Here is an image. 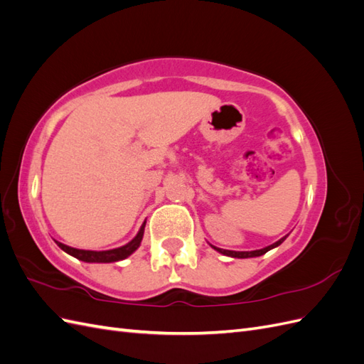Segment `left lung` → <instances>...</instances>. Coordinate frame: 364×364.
Masks as SVG:
<instances>
[{
  "label": "left lung",
  "mask_w": 364,
  "mask_h": 364,
  "mask_svg": "<svg viewBox=\"0 0 364 364\" xmlns=\"http://www.w3.org/2000/svg\"><path fill=\"white\" fill-rule=\"evenodd\" d=\"M289 237V234L285 235V237H282L281 240H278L277 243H273V245H270V246H267V247H262V249H258V250H250V252H237V250H226V249H220V247H215V246H213L211 245V247L214 249V250H217V252H220V253H223V255H226V257H230V258H253V257H261V255H264V253L266 252H269V250H272V249H274V247H278L282 241Z\"/></svg>",
  "instance_id": "8db88e82"
}]
</instances>
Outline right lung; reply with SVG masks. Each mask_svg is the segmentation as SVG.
I'll list each match as a JSON object with an SVG mask.
<instances>
[{"label":"right lung","mask_w":364,"mask_h":364,"mask_svg":"<svg viewBox=\"0 0 364 364\" xmlns=\"http://www.w3.org/2000/svg\"><path fill=\"white\" fill-rule=\"evenodd\" d=\"M144 228H146V222L141 225L138 234L135 235V238L129 241L127 245L117 247V249H109V250H83V249H75V247H70L63 243H59L56 241V245L63 250L67 252L68 255L85 261V262H117L121 259H126L127 257H130L134 253L142 241V235H144Z\"/></svg>","instance_id":"right-lung-1"}]
</instances>
